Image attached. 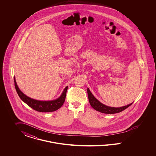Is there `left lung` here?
I'll use <instances>...</instances> for the list:
<instances>
[{
    "mask_svg": "<svg viewBox=\"0 0 156 156\" xmlns=\"http://www.w3.org/2000/svg\"><path fill=\"white\" fill-rule=\"evenodd\" d=\"M87 92H88V96L89 99V104L91 105V106L97 111L103 113H106V114H113L119 113L120 112L124 111L129 107L132 104H129L126 106H123L119 108H115V107H110L108 106H106L104 104H102L101 102H99L95 97L93 95V94L91 93L89 88L87 89Z\"/></svg>",
    "mask_w": 156,
    "mask_h": 156,
    "instance_id": "obj_1",
    "label": "left lung"
}]
</instances>
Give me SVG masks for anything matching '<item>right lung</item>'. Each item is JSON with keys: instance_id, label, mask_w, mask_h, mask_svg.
<instances>
[{"instance_id": "add662e5", "label": "right lung", "mask_w": 156, "mask_h": 156, "mask_svg": "<svg viewBox=\"0 0 156 156\" xmlns=\"http://www.w3.org/2000/svg\"><path fill=\"white\" fill-rule=\"evenodd\" d=\"M14 81L15 88L20 99L24 103H26L28 106H29L32 109L36 111L40 112H51L55 111L60 108L64 103L68 86L65 88L60 97L57 99L52 101H39L27 97L22 92L17 85L15 76Z\"/></svg>"}]
</instances>
